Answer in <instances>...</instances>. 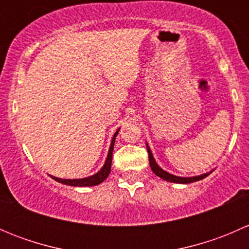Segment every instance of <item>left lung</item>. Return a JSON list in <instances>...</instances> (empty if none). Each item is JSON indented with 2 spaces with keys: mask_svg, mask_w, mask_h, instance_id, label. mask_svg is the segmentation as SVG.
Wrapping results in <instances>:
<instances>
[{
  "mask_svg": "<svg viewBox=\"0 0 249 249\" xmlns=\"http://www.w3.org/2000/svg\"><path fill=\"white\" fill-rule=\"evenodd\" d=\"M147 150H148V155H149V165H150V169L152 171L158 176V177L162 178V179L167 180V182H173V183H180V184H187V183H193V182H196V180L203 179L205 177H207L210 173H203L201 176H196V177H178V176H173L171 173L164 171L159 165L157 164L155 159L153 158L152 152H150L149 147L147 144Z\"/></svg>",
  "mask_w": 249,
  "mask_h": 249,
  "instance_id": "8db88e82",
  "label": "left lung"
}]
</instances>
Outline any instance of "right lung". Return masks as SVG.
Listing matches in <instances>:
<instances>
[{
  "label": "right lung",
  "instance_id": "right-lung-1",
  "mask_svg": "<svg viewBox=\"0 0 249 249\" xmlns=\"http://www.w3.org/2000/svg\"><path fill=\"white\" fill-rule=\"evenodd\" d=\"M118 131H119V129H118ZM118 131L115 132L114 136H113L112 143H110V147L108 150V155H107V159H106V161H105L104 167H102L99 172L95 173V175H92V176H90V177L80 178V179H64V178L53 177V176H50V177H52L53 179L56 180V182L62 183V184H66V185H72V187H91V185H97V184H100V183L104 182V180L108 177V175L110 172V165H112V153H113V148H114V141H115V137H117V135H118Z\"/></svg>",
  "mask_w": 249,
  "mask_h": 249
}]
</instances>
